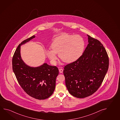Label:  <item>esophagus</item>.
Here are the masks:
<instances>
[{"label":"esophagus","instance_id":"1","mask_svg":"<svg viewBox=\"0 0 120 120\" xmlns=\"http://www.w3.org/2000/svg\"><path fill=\"white\" fill-rule=\"evenodd\" d=\"M59 71L60 73H62L63 72V69L61 68L59 69Z\"/></svg>","mask_w":120,"mask_h":120}]
</instances>
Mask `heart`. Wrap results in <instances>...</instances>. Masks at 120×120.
Returning <instances> with one entry per match:
<instances>
[{"label": "heart", "instance_id": "b5f03b06", "mask_svg": "<svg viewBox=\"0 0 120 120\" xmlns=\"http://www.w3.org/2000/svg\"><path fill=\"white\" fill-rule=\"evenodd\" d=\"M85 43L83 38L79 35L63 34L56 37L51 44V50L46 51V54L52 64L55 65L59 57L64 62L70 63L75 61L82 54Z\"/></svg>", "mask_w": 120, "mask_h": 120}]
</instances>
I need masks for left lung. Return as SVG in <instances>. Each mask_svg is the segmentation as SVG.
Instances as JSON below:
<instances>
[{
	"label": "left lung",
	"mask_w": 120,
	"mask_h": 120,
	"mask_svg": "<svg viewBox=\"0 0 120 120\" xmlns=\"http://www.w3.org/2000/svg\"><path fill=\"white\" fill-rule=\"evenodd\" d=\"M87 35L88 44L82 55L64 67L66 87L77 98L88 97L98 90L109 65L108 55L103 44Z\"/></svg>",
	"instance_id": "left-lung-1"
}]
</instances>
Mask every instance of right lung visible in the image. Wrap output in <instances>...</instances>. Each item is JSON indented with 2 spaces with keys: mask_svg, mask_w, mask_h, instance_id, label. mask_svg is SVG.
<instances>
[{
  "mask_svg": "<svg viewBox=\"0 0 120 120\" xmlns=\"http://www.w3.org/2000/svg\"><path fill=\"white\" fill-rule=\"evenodd\" d=\"M34 37L33 35L25 40L17 47L13 56V71L19 85L26 94L36 99L44 100L54 92L59 69L56 66L46 63L37 68L25 64L20 56V46Z\"/></svg>",
  "mask_w": 120,
  "mask_h": 120,
  "instance_id": "add662e5",
  "label": "right lung"
}]
</instances>
